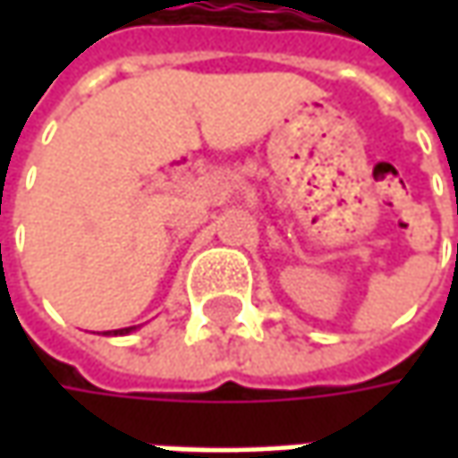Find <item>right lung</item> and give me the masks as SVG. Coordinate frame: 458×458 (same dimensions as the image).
Here are the masks:
<instances>
[{
	"label": "right lung",
	"instance_id": "add662e5",
	"mask_svg": "<svg viewBox=\"0 0 458 458\" xmlns=\"http://www.w3.org/2000/svg\"><path fill=\"white\" fill-rule=\"evenodd\" d=\"M132 328H119V331H114V334H130Z\"/></svg>",
	"mask_w": 458,
	"mask_h": 458
}]
</instances>
